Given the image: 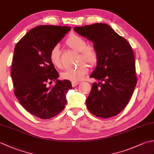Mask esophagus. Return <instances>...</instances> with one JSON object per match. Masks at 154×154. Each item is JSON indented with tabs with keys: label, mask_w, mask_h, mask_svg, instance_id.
Wrapping results in <instances>:
<instances>
[{
	"label": "esophagus",
	"mask_w": 154,
	"mask_h": 154,
	"mask_svg": "<svg viewBox=\"0 0 154 154\" xmlns=\"http://www.w3.org/2000/svg\"><path fill=\"white\" fill-rule=\"evenodd\" d=\"M79 84V82H72V86L75 87Z\"/></svg>",
	"instance_id": "34e87169"
}]
</instances>
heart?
<instances>
[{"instance_id":"b5f03b06","label":"heart","mask_w":154,"mask_h":154,"mask_svg":"<svg viewBox=\"0 0 154 154\" xmlns=\"http://www.w3.org/2000/svg\"><path fill=\"white\" fill-rule=\"evenodd\" d=\"M65 44L72 50L79 52L77 59V63L79 65L75 68L62 72L61 77L65 80L78 82L83 79L89 71L87 64L84 62H85L91 67H94L99 62V53L93 45L87 44L86 40L77 35H71L65 41ZM50 60L51 63L57 68H61L63 66L61 54L57 45L53 47L51 50Z\"/></svg>"}]
</instances>
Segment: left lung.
Segmentation results:
<instances>
[{
  "label": "left lung",
  "mask_w": 154,
  "mask_h": 154,
  "mask_svg": "<svg viewBox=\"0 0 154 154\" xmlns=\"http://www.w3.org/2000/svg\"><path fill=\"white\" fill-rule=\"evenodd\" d=\"M74 30L93 42L99 56L97 67L90 75L99 82L93 84L86 100L87 109L102 119L116 116L128 103L137 83L131 45L103 23L76 26Z\"/></svg>",
  "instance_id": "obj_1"
}]
</instances>
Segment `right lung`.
<instances>
[{
  "label": "right lung",
  "mask_w": 154,
  "mask_h": 154,
  "mask_svg": "<svg viewBox=\"0 0 154 154\" xmlns=\"http://www.w3.org/2000/svg\"><path fill=\"white\" fill-rule=\"evenodd\" d=\"M67 26L42 25L32 29L16 44L11 77L14 93L28 112L41 119L56 116L65 106V95L72 89L69 80L59 81L50 52L70 31ZM57 80L54 86L48 84Z\"/></svg>",
  "instance_id": "right-lung-1"
}]
</instances>
